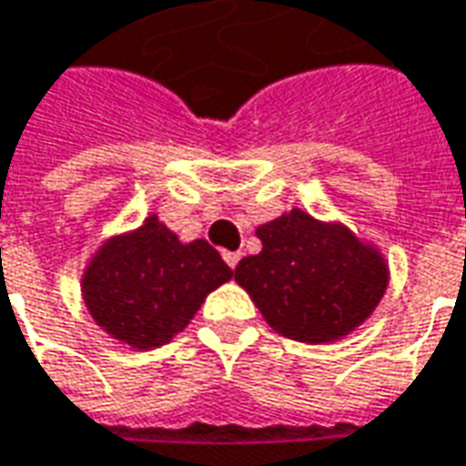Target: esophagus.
Returning a JSON list of instances; mask_svg holds the SVG:
<instances>
[{"label": "esophagus", "instance_id": "34e87169", "mask_svg": "<svg viewBox=\"0 0 466 466\" xmlns=\"http://www.w3.org/2000/svg\"><path fill=\"white\" fill-rule=\"evenodd\" d=\"M239 259H242V255H239V252H224V262L232 267V269L239 265Z\"/></svg>", "mask_w": 466, "mask_h": 466}]
</instances>
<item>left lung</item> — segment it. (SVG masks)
<instances>
[{
  "mask_svg": "<svg viewBox=\"0 0 466 466\" xmlns=\"http://www.w3.org/2000/svg\"><path fill=\"white\" fill-rule=\"evenodd\" d=\"M262 252L234 269L269 328L300 343H330L369 318L386 292L379 252L340 224L292 209L257 229Z\"/></svg>",
  "mask_w": 466,
  "mask_h": 466,
  "instance_id": "1",
  "label": "left lung"
}]
</instances>
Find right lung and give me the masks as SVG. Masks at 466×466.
Masks as SVG:
<instances>
[{"instance_id": "1", "label": "right lung", "mask_w": 466, "mask_h": 466, "mask_svg": "<svg viewBox=\"0 0 466 466\" xmlns=\"http://www.w3.org/2000/svg\"><path fill=\"white\" fill-rule=\"evenodd\" d=\"M204 239L181 244L158 217L116 237L93 257L83 295L96 323L133 348H156L181 333L211 289L232 278Z\"/></svg>"}]
</instances>
